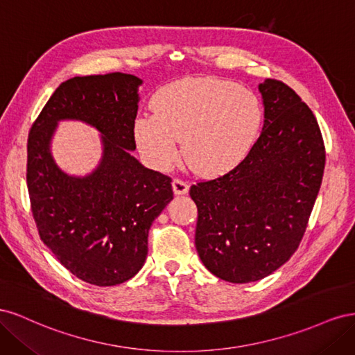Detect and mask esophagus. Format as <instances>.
<instances>
[{"instance_id": "1", "label": "esophagus", "mask_w": 355, "mask_h": 355, "mask_svg": "<svg viewBox=\"0 0 355 355\" xmlns=\"http://www.w3.org/2000/svg\"><path fill=\"white\" fill-rule=\"evenodd\" d=\"M171 185H173V192L176 196H184L187 194V192L189 191V184L185 180L182 179H173V182H171Z\"/></svg>"}]
</instances>
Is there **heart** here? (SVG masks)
I'll return each instance as SVG.
<instances>
[{"mask_svg": "<svg viewBox=\"0 0 355 355\" xmlns=\"http://www.w3.org/2000/svg\"><path fill=\"white\" fill-rule=\"evenodd\" d=\"M257 96L231 81L182 80L161 89L153 99V116L136 121V142L161 170L182 155L201 176H219L237 166L250 151L262 125Z\"/></svg>", "mask_w": 355, "mask_h": 355, "instance_id": "obj_1", "label": "heart"}]
</instances>
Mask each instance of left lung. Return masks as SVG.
<instances>
[{
	"mask_svg": "<svg viewBox=\"0 0 355 355\" xmlns=\"http://www.w3.org/2000/svg\"><path fill=\"white\" fill-rule=\"evenodd\" d=\"M265 121L240 164L198 182L196 247L207 270L230 283L272 274L299 247L323 179L326 149L315 116L287 84H259Z\"/></svg>",
	"mask_w": 355,
	"mask_h": 355,
	"instance_id": "obj_1",
	"label": "left lung"
}]
</instances>
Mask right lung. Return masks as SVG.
Masks as SVG:
<instances>
[{
  "label": "right lung",
  "instance_id": "1",
  "mask_svg": "<svg viewBox=\"0 0 355 355\" xmlns=\"http://www.w3.org/2000/svg\"><path fill=\"white\" fill-rule=\"evenodd\" d=\"M141 84L121 72L67 80L28 136L26 182L40 237L75 277L101 287L139 272L149 228L173 200L171 179L130 154ZM60 119H80L103 133L104 154L93 174L69 177L52 159L49 142Z\"/></svg>",
  "mask_w": 355,
  "mask_h": 355
}]
</instances>
